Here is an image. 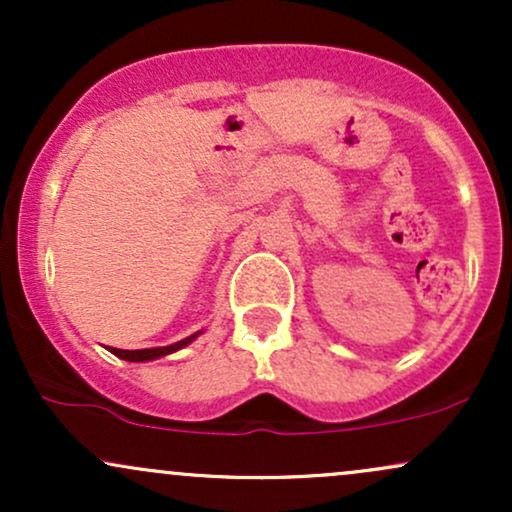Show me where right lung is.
Returning a JSON list of instances; mask_svg holds the SVG:
<instances>
[{"mask_svg": "<svg viewBox=\"0 0 512 512\" xmlns=\"http://www.w3.org/2000/svg\"><path fill=\"white\" fill-rule=\"evenodd\" d=\"M197 334H202V332H197ZM197 334H190V337L180 339V342H175V344H170V346H156V349L125 351V349H113V346H110V351H113V354H115L117 358H125V361H132V363H139V361H154V358L168 356V354H173V351L182 349V346H187V344L192 342V339L197 337Z\"/></svg>", "mask_w": 512, "mask_h": 512, "instance_id": "add662e5", "label": "right lung"}]
</instances>
